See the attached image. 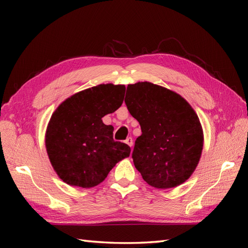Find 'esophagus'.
Masks as SVG:
<instances>
[{
	"label": "esophagus",
	"mask_w": 248,
	"mask_h": 248,
	"mask_svg": "<svg viewBox=\"0 0 248 248\" xmlns=\"http://www.w3.org/2000/svg\"><path fill=\"white\" fill-rule=\"evenodd\" d=\"M124 141H125V144H128L130 147L133 146V140H132V138H128Z\"/></svg>",
	"instance_id": "1"
}]
</instances>
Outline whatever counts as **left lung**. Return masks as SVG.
Listing matches in <instances>:
<instances>
[{"mask_svg": "<svg viewBox=\"0 0 248 248\" xmlns=\"http://www.w3.org/2000/svg\"><path fill=\"white\" fill-rule=\"evenodd\" d=\"M124 102L139 121L133 162L155 188H171L193 175L202 156L203 131L194 108L180 94L150 82L127 87Z\"/></svg>", "mask_w": 248, "mask_h": 248, "instance_id": "1", "label": "left lung"}]
</instances>
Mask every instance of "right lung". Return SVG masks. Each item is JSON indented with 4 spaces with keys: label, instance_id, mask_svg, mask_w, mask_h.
I'll return each mask as SVG.
<instances>
[{
    "label": "right lung",
    "instance_id": "add662e5",
    "mask_svg": "<svg viewBox=\"0 0 248 248\" xmlns=\"http://www.w3.org/2000/svg\"><path fill=\"white\" fill-rule=\"evenodd\" d=\"M124 85L100 84L72 94L52 114L46 131V149L53 170L71 186L89 188L108 177L130 147L113 140V125L102 117L124 101Z\"/></svg>",
    "mask_w": 248,
    "mask_h": 248
}]
</instances>
